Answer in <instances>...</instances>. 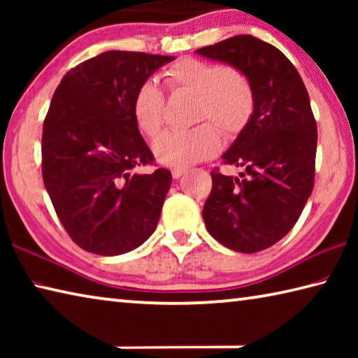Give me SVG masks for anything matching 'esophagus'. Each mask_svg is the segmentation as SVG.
<instances>
[{
	"label": "esophagus",
	"instance_id": "1",
	"mask_svg": "<svg viewBox=\"0 0 358 358\" xmlns=\"http://www.w3.org/2000/svg\"><path fill=\"white\" fill-rule=\"evenodd\" d=\"M186 171H187V169H185V167H173L172 169V177L177 180V178L181 177V175H185Z\"/></svg>",
	"mask_w": 358,
	"mask_h": 358
}]
</instances>
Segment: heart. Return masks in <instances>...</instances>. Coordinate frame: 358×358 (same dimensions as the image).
<instances>
[{
	"label": "heart",
	"instance_id": "1",
	"mask_svg": "<svg viewBox=\"0 0 358 358\" xmlns=\"http://www.w3.org/2000/svg\"><path fill=\"white\" fill-rule=\"evenodd\" d=\"M172 92L197 96V121H211L226 136H237L246 128L256 107L251 82L243 72L205 59L186 57L164 71ZM132 118L145 136L155 137L164 121V94L147 80L132 99ZM221 136L210 123L189 131H167L153 142V155L161 164L192 166L217 153Z\"/></svg>",
	"mask_w": 358,
	"mask_h": 358
}]
</instances>
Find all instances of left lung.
Segmentation results:
<instances>
[{
	"label": "left lung",
	"mask_w": 358,
	"mask_h": 358,
	"mask_svg": "<svg viewBox=\"0 0 358 358\" xmlns=\"http://www.w3.org/2000/svg\"><path fill=\"white\" fill-rule=\"evenodd\" d=\"M196 52L243 72L256 98L250 123L222 155L224 164L243 172H211L205 226L229 250L264 251L286 237L313 192L317 126L310 96L287 57L251 34Z\"/></svg>",
	"instance_id": "8db88e82"
}]
</instances>
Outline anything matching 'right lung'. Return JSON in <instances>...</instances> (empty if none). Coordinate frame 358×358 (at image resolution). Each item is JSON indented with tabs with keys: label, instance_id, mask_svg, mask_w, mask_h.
I'll use <instances>...</instances> for the list:
<instances>
[{
	"label": "right lung",
	"instance_id": "right-lung-1",
	"mask_svg": "<svg viewBox=\"0 0 358 358\" xmlns=\"http://www.w3.org/2000/svg\"><path fill=\"white\" fill-rule=\"evenodd\" d=\"M175 57L110 50L72 68L42 129V178L63 227L82 250L118 256L155 232L172 173L132 118L137 88Z\"/></svg>",
	"mask_w": 358,
	"mask_h": 358
}]
</instances>
